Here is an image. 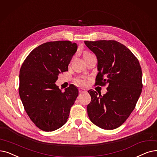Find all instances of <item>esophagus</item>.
<instances>
[{
  "instance_id": "esophagus-1",
  "label": "esophagus",
  "mask_w": 157,
  "mask_h": 157,
  "mask_svg": "<svg viewBox=\"0 0 157 157\" xmlns=\"http://www.w3.org/2000/svg\"><path fill=\"white\" fill-rule=\"evenodd\" d=\"M79 93H83V92H86V90L84 89V88H79Z\"/></svg>"
}]
</instances>
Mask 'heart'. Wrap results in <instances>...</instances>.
I'll return each instance as SVG.
<instances>
[{
    "instance_id": "obj_1",
    "label": "heart",
    "mask_w": 157,
    "mask_h": 157,
    "mask_svg": "<svg viewBox=\"0 0 157 157\" xmlns=\"http://www.w3.org/2000/svg\"><path fill=\"white\" fill-rule=\"evenodd\" d=\"M89 54H90V53L88 52H85L83 53V56H88L89 55ZM87 79L85 78H81V77H79V78H78L76 79V83L79 85H82V86H84V85H86L87 84Z\"/></svg>"
}]
</instances>
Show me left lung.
I'll list each match as a JSON object with an SVG mask.
<instances>
[{"instance_id": "8db88e82", "label": "left lung", "mask_w": 157, "mask_h": 157, "mask_svg": "<svg viewBox=\"0 0 157 157\" xmlns=\"http://www.w3.org/2000/svg\"><path fill=\"white\" fill-rule=\"evenodd\" d=\"M97 57L95 85H107L103 96L92 90L87 106L90 120L98 127L113 129L121 126L133 112L142 88V70L138 59L127 47L115 40L85 41Z\"/></svg>"}]
</instances>
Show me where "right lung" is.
Masks as SVG:
<instances>
[{"label": "right lung", "mask_w": 157, "mask_h": 157, "mask_svg": "<svg viewBox=\"0 0 157 157\" xmlns=\"http://www.w3.org/2000/svg\"><path fill=\"white\" fill-rule=\"evenodd\" d=\"M78 45L70 41L46 42L33 49L19 74V95L25 110L38 128L52 132L63 126L78 95L73 85L62 92L55 82L67 71Z\"/></svg>", "instance_id": "right-lung-1"}]
</instances>
